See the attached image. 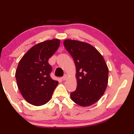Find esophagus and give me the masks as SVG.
Returning a JSON list of instances; mask_svg holds the SVG:
<instances>
[{"label":"esophagus","mask_w":134,"mask_h":134,"mask_svg":"<svg viewBox=\"0 0 134 134\" xmlns=\"http://www.w3.org/2000/svg\"><path fill=\"white\" fill-rule=\"evenodd\" d=\"M67 79H68V76L66 74L64 75V76H63V77H62V79H63V80H66Z\"/></svg>","instance_id":"obj_1"}]
</instances>
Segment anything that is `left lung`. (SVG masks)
I'll use <instances>...</instances> for the list:
<instances>
[{"instance_id":"8db88e82","label":"left lung","mask_w":134,"mask_h":134,"mask_svg":"<svg viewBox=\"0 0 134 134\" xmlns=\"http://www.w3.org/2000/svg\"><path fill=\"white\" fill-rule=\"evenodd\" d=\"M64 46L74 59L76 68L77 88L71 98L82 107L96 103L105 93L109 68L100 52L89 43L65 40Z\"/></svg>"}]
</instances>
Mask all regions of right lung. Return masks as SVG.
Listing matches in <instances>:
<instances>
[{"instance_id":"1","label":"right lung","mask_w":134,"mask_h":134,"mask_svg":"<svg viewBox=\"0 0 134 134\" xmlns=\"http://www.w3.org/2000/svg\"><path fill=\"white\" fill-rule=\"evenodd\" d=\"M60 44L58 39L38 43L31 47L19 62L15 73L18 87L24 99L33 105L46 104L58 85L57 80L50 77L52 68L48 60Z\"/></svg>"}]
</instances>
